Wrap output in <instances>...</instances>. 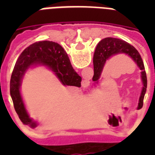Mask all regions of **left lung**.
Wrapping results in <instances>:
<instances>
[{
	"instance_id": "obj_1",
	"label": "left lung",
	"mask_w": 155,
	"mask_h": 155,
	"mask_svg": "<svg viewBox=\"0 0 155 155\" xmlns=\"http://www.w3.org/2000/svg\"><path fill=\"white\" fill-rule=\"evenodd\" d=\"M124 54L130 55L134 61L137 64L140 70H141V78L143 81V89L141 91L140 97V102L138 105V109L143 106V101L144 94L146 93L147 88V76L145 71H144V65L142 58L140 56V53L138 52L135 48L133 45H131L125 41L120 40V39L112 38V37H107L103 40H101L98 43L95 51L94 54V76L92 78L93 81L98 82L99 79L101 77V73L103 71V68L105 64V62L108 59H110L111 56L118 54Z\"/></svg>"
}]
</instances>
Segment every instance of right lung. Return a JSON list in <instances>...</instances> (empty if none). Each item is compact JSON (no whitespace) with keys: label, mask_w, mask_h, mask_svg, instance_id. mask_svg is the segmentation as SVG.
<instances>
[{"label":"right lung","mask_w":155,"mask_h":155,"mask_svg":"<svg viewBox=\"0 0 155 155\" xmlns=\"http://www.w3.org/2000/svg\"><path fill=\"white\" fill-rule=\"evenodd\" d=\"M33 64H44L51 68L64 85L81 87L82 79L74 71L66 52L58 43L49 41H38L22 51L12 72L10 93L15 112L22 123L35 128L37 123L29 116L20 93L22 77L26 70Z\"/></svg>","instance_id":"add662e5"}]
</instances>
